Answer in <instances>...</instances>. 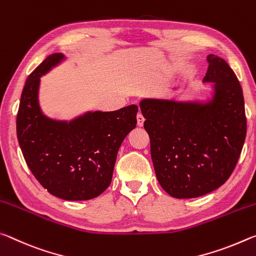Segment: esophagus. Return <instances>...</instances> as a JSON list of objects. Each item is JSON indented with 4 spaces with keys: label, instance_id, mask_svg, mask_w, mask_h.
I'll return each instance as SVG.
<instances>
[{
    "label": "esophagus",
    "instance_id": "esophagus-1",
    "mask_svg": "<svg viewBox=\"0 0 256 256\" xmlns=\"http://www.w3.org/2000/svg\"><path fill=\"white\" fill-rule=\"evenodd\" d=\"M144 121H145V118L143 116V114H142V113H138L137 114V126L138 127H143Z\"/></svg>",
    "mask_w": 256,
    "mask_h": 256
}]
</instances>
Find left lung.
<instances>
[{"label": "left lung", "instance_id": "8db88e82", "mask_svg": "<svg viewBox=\"0 0 256 256\" xmlns=\"http://www.w3.org/2000/svg\"><path fill=\"white\" fill-rule=\"evenodd\" d=\"M204 82H216L208 106L172 100L140 102L150 156L161 187L176 198H194L227 182L240 160L247 122L240 80L222 58L210 54Z\"/></svg>", "mask_w": 256, "mask_h": 256}]
</instances>
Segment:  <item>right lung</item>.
<instances>
[{
    "instance_id": "right-lung-1",
    "label": "right lung",
    "mask_w": 256,
    "mask_h": 256,
    "mask_svg": "<svg viewBox=\"0 0 256 256\" xmlns=\"http://www.w3.org/2000/svg\"><path fill=\"white\" fill-rule=\"evenodd\" d=\"M62 58L52 54L29 74L16 114V136L29 170L50 194L85 200L110 186L120 145L136 127L138 106L95 111L69 124L48 119L37 100L40 77Z\"/></svg>"
}]
</instances>
